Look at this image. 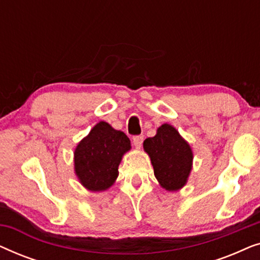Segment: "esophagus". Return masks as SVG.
I'll return each instance as SVG.
<instances>
[{
    "mask_svg": "<svg viewBox=\"0 0 260 260\" xmlns=\"http://www.w3.org/2000/svg\"><path fill=\"white\" fill-rule=\"evenodd\" d=\"M143 140H144L143 135H137V136H134V138H133V143H134V145H135V147H136L137 149H140L142 143H143Z\"/></svg>",
    "mask_w": 260,
    "mask_h": 260,
    "instance_id": "1",
    "label": "esophagus"
}]
</instances>
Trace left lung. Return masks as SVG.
<instances>
[{"label":"left lung","instance_id":"8db88e82","mask_svg":"<svg viewBox=\"0 0 260 260\" xmlns=\"http://www.w3.org/2000/svg\"><path fill=\"white\" fill-rule=\"evenodd\" d=\"M143 148L150 156L154 174L163 188L177 190L186 184L191 170L193 152L175 127L163 124L156 136L143 142Z\"/></svg>","mask_w":260,"mask_h":260}]
</instances>
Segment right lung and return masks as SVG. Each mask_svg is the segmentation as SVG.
<instances>
[{"mask_svg":"<svg viewBox=\"0 0 260 260\" xmlns=\"http://www.w3.org/2000/svg\"><path fill=\"white\" fill-rule=\"evenodd\" d=\"M130 148L123 131L99 122L74 151V169L81 184L92 191L108 189L118 176L122 156Z\"/></svg>","mask_w":260,"mask_h":260,"instance_id":"obj_1","label":"right lung"}]
</instances>
